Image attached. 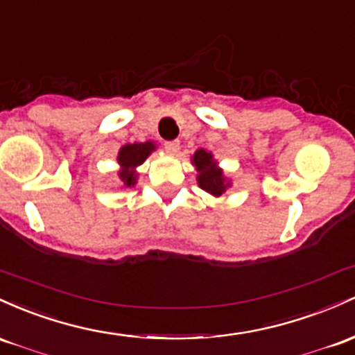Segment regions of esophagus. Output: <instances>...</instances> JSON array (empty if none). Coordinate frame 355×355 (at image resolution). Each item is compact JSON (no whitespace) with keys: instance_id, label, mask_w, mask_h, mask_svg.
Masks as SVG:
<instances>
[{"instance_id":"1","label":"esophagus","mask_w":355,"mask_h":355,"mask_svg":"<svg viewBox=\"0 0 355 355\" xmlns=\"http://www.w3.org/2000/svg\"><path fill=\"white\" fill-rule=\"evenodd\" d=\"M164 146L171 154H176L179 150V146H181V142H179V141H169V142H166Z\"/></svg>"}]
</instances>
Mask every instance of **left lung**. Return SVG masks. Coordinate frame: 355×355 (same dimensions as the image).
Returning a JSON list of instances; mask_svg holds the SVG:
<instances>
[{"mask_svg": "<svg viewBox=\"0 0 355 355\" xmlns=\"http://www.w3.org/2000/svg\"><path fill=\"white\" fill-rule=\"evenodd\" d=\"M193 164L198 169V184L199 188L205 189L206 193L213 196H221L226 189L230 188L231 182L226 181L221 167H218V162L213 159V154L205 149H198L194 153Z\"/></svg>", "mask_w": 355, "mask_h": 355, "instance_id": "obj_1", "label": "left lung"}]
</instances>
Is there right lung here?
<instances>
[{"instance_id":"obj_1","label":"right lung","mask_w":355,"mask_h":355,"mask_svg":"<svg viewBox=\"0 0 355 355\" xmlns=\"http://www.w3.org/2000/svg\"><path fill=\"white\" fill-rule=\"evenodd\" d=\"M156 149L154 142H134V144H125L121 147L117 156V162L121 166L119 171V179L125 188H132L137 182L139 174L135 173V167L141 166L150 153Z\"/></svg>"}]
</instances>
